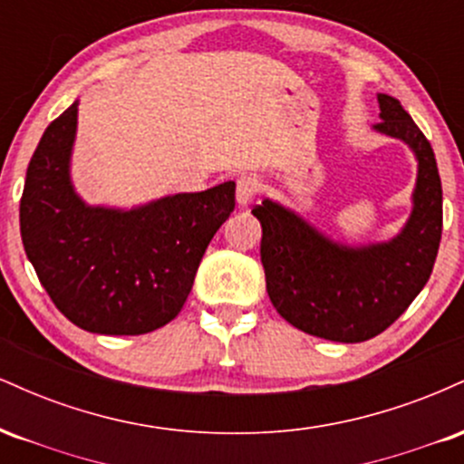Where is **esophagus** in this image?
Returning a JSON list of instances; mask_svg holds the SVG:
<instances>
[{"mask_svg": "<svg viewBox=\"0 0 464 464\" xmlns=\"http://www.w3.org/2000/svg\"><path fill=\"white\" fill-rule=\"evenodd\" d=\"M255 196H257V180L253 177H239L237 188H236L237 205L242 207V209H246L250 202L255 200Z\"/></svg>", "mask_w": 464, "mask_h": 464, "instance_id": "34e87169", "label": "esophagus"}]
</instances>
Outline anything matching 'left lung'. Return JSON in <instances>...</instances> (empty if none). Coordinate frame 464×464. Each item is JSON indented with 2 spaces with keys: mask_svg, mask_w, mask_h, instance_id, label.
I'll return each mask as SVG.
<instances>
[{
  "mask_svg": "<svg viewBox=\"0 0 464 464\" xmlns=\"http://www.w3.org/2000/svg\"><path fill=\"white\" fill-rule=\"evenodd\" d=\"M382 135L408 143L417 157L412 211L388 242H334L287 207L264 198L253 209L262 222L266 290L275 310L301 332L364 343L408 310L432 275L443 231V189L434 150L399 100L377 95Z\"/></svg>",
  "mask_w": 464,
  "mask_h": 464,
  "instance_id": "obj_1",
  "label": "left lung"
}]
</instances>
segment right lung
Wrapping results in <instances>:
<instances>
[{"mask_svg": "<svg viewBox=\"0 0 464 464\" xmlns=\"http://www.w3.org/2000/svg\"><path fill=\"white\" fill-rule=\"evenodd\" d=\"M78 100L47 126L19 205L21 239L41 285L73 324L140 335L172 321L211 237L236 209V183L132 207L87 205L69 174Z\"/></svg>", "mask_w": 464, "mask_h": 464, "instance_id": "right-lung-1", "label": "right lung"}]
</instances>
